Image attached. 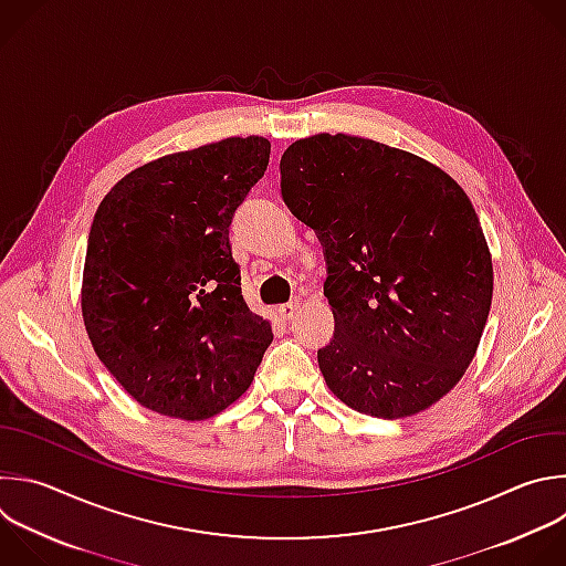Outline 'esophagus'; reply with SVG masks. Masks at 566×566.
I'll use <instances>...</instances> for the list:
<instances>
[{
    "mask_svg": "<svg viewBox=\"0 0 566 566\" xmlns=\"http://www.w3.org/2000/svg\"><path fill=\"white\" fill-rule=\"evenodd\" d=\"M300 300H291V302H286V304H282L280 306V315L289 322V319H293L295 315H297V311H300Z\"/></svg>",
    "mask_w": 566,
    "mask_h": 566,
    "instance_id": "obj_1",
    "label": "esophagus"
}]
</instances>
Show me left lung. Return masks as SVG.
<instances>
[{
	"label": "left lung",
	"instance_id": "8db88e82",
	"mask_svg": "<svg viewBox=\"0 0 566 566\" xmlns=\"http://www.w3.org/2000/svg\"><path fill=\"white\" fill-rule=\"evenodd\" d=\"M280 172L326 260L328 389L373 418L429 409L460 382L491 308V253L467 193L413 153L344 133L297 139Z\"/></svg>",
	"mask_w": 566,
	"mask_h": 566
}]
</instances>
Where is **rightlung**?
Masks as SVG:
<instances>
[{"mask_svg": "<svg viewBox=\"0 0 566 566\" xmlns=\"http://www.w3.org/2000/svg\"><path fill=\"white\" fill-rule=\"evenodd\" d=\"M264 137L148 161L102 200L82 315L97 357L146 409L207 420L253 382L273 342L242 297L229 227L269 166Z\"/></svg>", "mask_w": 566, "mask_h": 566, "instance_id": "right-lung-1", "label": "right lung"}]
</instances>
